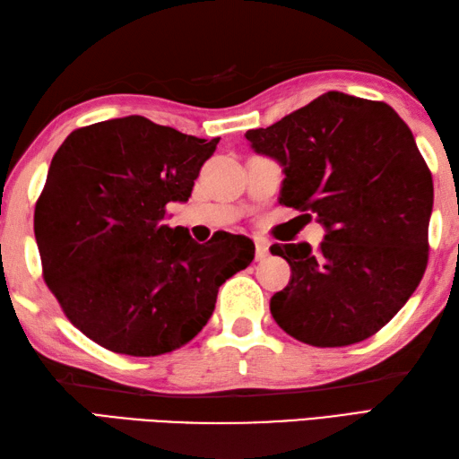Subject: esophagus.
<instances>
[{"label": "esophagus", "mask_w": 459, "mask_h": 459, "mask_svg": "<svg viewBox=\"0 0 459 459\" xmlns=\"http://www.w3.org/2000/svg\"><path fill=\"white\" fill-rule=\"evenodd\" d=\"M256 242V262H262V260H266L268 258V255H270V252H268V240H264V238H256L255 240Z\"/></svg>", "instance_id": "34e87169"}]
</instances>
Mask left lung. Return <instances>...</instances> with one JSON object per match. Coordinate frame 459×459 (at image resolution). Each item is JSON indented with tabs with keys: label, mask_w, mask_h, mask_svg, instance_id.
I'll list each match as a JSON object with an SVG mask.
<instances>
[{
	"label": "left lung",
	"mask_w": 459,
	"mask_h": 459,
	"mask_svg": "<svg viewBox=\"0 0 459 459\" xmlns=\"http://www.w3.org/2000/svg\"><path fill=\"white\" fill-rule=\"evenodd\" d=\"M245 135L284 168L280 204L327 229L316 252L307 242L270 247L291 268L272 317L314 347L375 335L414 294L430 250L432 173L411 128L385 102L325 92Z\"/></svg>",
	"instance_id": "8db88e82"
}]
</instances>
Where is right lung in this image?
<instances>
[{"label": "right lung", "instance_id": "1", "mask_svg": "<svg viewBox=\"0 0 459 459\" xmlns=\"http://www.w3.org/2000/svg\"><path fill=\"white\" fill-rule=\"evenodd\" d=\"M219 138L143 116L74 130L53 155L35 204L43 280L68 321L112 353L155 357L207 325L219 288L255 258V242L214 232L204 245L168 224Z\"/></svg>", "mask_w": 459, "mask_h": 459}]
</instances>
